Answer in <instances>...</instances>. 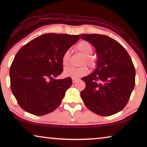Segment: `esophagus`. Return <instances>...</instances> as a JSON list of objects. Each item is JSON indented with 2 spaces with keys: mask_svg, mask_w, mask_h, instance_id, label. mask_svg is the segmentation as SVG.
<instances>
[{
  "mask_svg": "<svg viewBox=\"0 0 147 147\" xmlns=\"http://www.w3.org/2000/svg\"><path fill=\"white\" fill-rule=\"evenodd\" d=\"M78 79H76V78H72V81H73V83L76 82L78 81Z\"/></svg>",
  "mask_w": 147,
  "mask_h": 147,
  "instance_id": "34e87169",
  "label": "esophagus"
}]
</instances>
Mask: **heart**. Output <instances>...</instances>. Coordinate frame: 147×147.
Here are the masks:
<instances>
[{
    "label": "heart",
    "mask_w": 147,
    "mask_h": 147,
    "mask_svg": "<svg viewBox=\"0 0 147 147\" xmlns=\"http://www.w3.org/2000/svg\"><path fill=\"white\" fill-rule=\"evenodd\" d=\"M77 49L85 56L84 63H86L89 65H93V59L91 56L93 52V47L89 42L83 40L80 41L77 45ZM69 51L67 50L63 53L62 56L61 62L63 66L67 65L69 63ZM88 69L85 66L81 67H68L64 69L63 75L66 77H71L73 78H78L80 77L85 76L88 74Z\"/></svg>",
    "instance_id": "heart-1"
}]
</instances>
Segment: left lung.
<instances>
[{
    "mask_svg": "<svg viewBox=\"0 0 147 147\" xmlns=\"http://www.w3.org/2000/svg\"><path fill=\"white\" fill-rule=\"evenodd\" d=\"M97 54L96 67L83 77L86 88L80 95L89 110L102 116L121 111L135 86L136 71L126 49L115 39L100 34H81Z\"/></svg>",
    "mask_w": 147,
    "mask_h": 147,
    "instance_id": "obj_1",
    "label": "left lung"
}]
</instances>
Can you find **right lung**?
Returning a JSON list of instances; mask_svg holds the SVG:
<instances>
[{
  "instance_id": "1",
  "label": "right lung",
  "mask_w": 147,
  "mask_h": 147,
  "mask_svg": "<svg viewBox=\"0 0 147 147\" xmlns=\"http://www.w3.org/2000/svg\"><path fill=\"white\" fill-rule=\"evenodd\" d=\"M80 39L79 35L45 34L19 50L9 69L11 89L19 106L35 115H43L61 104L73 82L56 80L63 72V53Z\"/></svg>"
}]
</instances>
